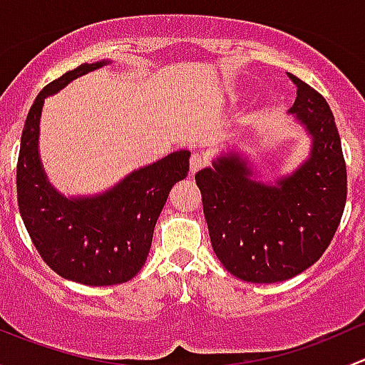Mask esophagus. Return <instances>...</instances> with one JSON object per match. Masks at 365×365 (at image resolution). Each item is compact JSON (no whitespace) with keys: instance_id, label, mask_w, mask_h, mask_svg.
Returning a JSON list of instances; mask_svg holds the SVG:
<instances>
[{"instance_id":"1","label":"esophagus","mask_w":365,"mask_h":365,"mask_svg":"<svg viewBox=\"0 0 365 365\" xmlns=\"http://www.w3.org/2000/svg\"><path fill=\"white\" fill-rule=\"evenodd\" d=\"M206 165V159L203 155H200V153H194L192 157H190V175H196L200 169H203Z\"/></svg>"}]
</instances>
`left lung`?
Here are the masks:
<instances>
[{
    "label": "left lung",
    "instance_id": "8db88e82",
    "mask_svg": "<svg viewBox=\"0 0 365 365\" xmlns=\"http://www.w3.org/2000/svg\"><path fill=\"white\" fill-rule=\"evenodd\" d=\"M288 76L297 86L289 113L312 138L309 159L275 185L254 180L238 153L219 157L196 175L213 252L230 274L247 282H281L314 264L336 235L348 194L329 104L314 88Z\"/></svg>",
    "mask_w": 365,
    "mask_h": 365
}]
</instances>
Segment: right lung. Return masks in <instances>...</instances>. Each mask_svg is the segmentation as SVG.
<instances>
[{
	"label": "right lung",
	"mask_w": 365,
	"mask_h": 365,
	"mask_svg": "<svg viewBox=\"0 0 365 365\" xmlns=\"http://www.w3.org/2000/svg\"><path fill=\"white\" fill-rule=\"evenodd\" d=\"M108 63L68 70L36 95L17 160V203L33 245L58 275L86 286L121 284L141 270L169 190L189 173L190 152L180 150L130 173L97 196L68 200L51 187L38 157L43 101L76 77Z\"/></svg>",
	"instance_id": "1"
}]
</instances>
